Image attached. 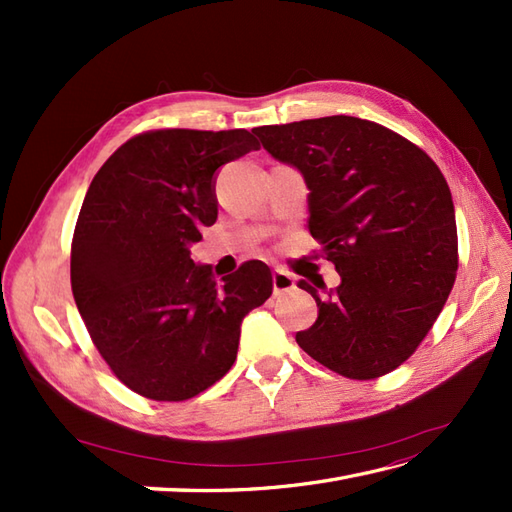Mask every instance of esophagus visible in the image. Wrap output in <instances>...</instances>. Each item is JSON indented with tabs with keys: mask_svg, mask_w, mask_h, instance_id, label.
<instances>
[{
	"mask_svg": "<svg viewBox=\"0 0 512 512\" xmlns=\"http://www.w3.org/2000/svg\"><path fill=\"white\" fill-rule=\"evenodd\" d=\"M292 288H295V277H292L290 273H286V270L275 268V273H273V290H275V295H284V292H290Z\"/></svg>",
	"mask_w": 512,
	"mask_h": 512,
	"instance_id": "34e87169",
	"label": "esophagus"
}]
</instances>
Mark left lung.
<instances>
[{
  "instance_id": "8db88e82",
  "label": "left lung",
  "mask_w": 512,
  "mask_h": 512,
  "mask_svg": "<svg viewBox=\"0 0 512 512\" xmlns=\"http://www.w3.org/2000/svg\"><path fill=\"white\" fill-rule=\"evenodd\" d=\"M270 156L297 167L310 189L308 228L341 275L314 297L319 317L297 332L314 361L354 380L394 372L436 323L458 270L449 184L424 151L354 116L264 125ZM308 277V275H303Z\"/></svg>"
}]
</instances>
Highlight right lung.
I'll return each instance as SVG.
<instances>
[{
	"label": "right lung",
	"instance_id": "obj_1",
	"mask_svg": "<svg viewBox=\"0 0 512 512\" xmlns=\"http://www.w3.org/2000/svg\"><path fill=\"white\" fill-rule=\"evenodd\" d=\"M257 147L246 129H151L118 147L85 193L72 295L103 361L140 396L180 402L217 383L242 319L273 295L259 259L215 281L189 250L217 220L215 171Z\"/></svg>",
	"mask_w": 512,
	"mask_h": 512
}]
</instances>
